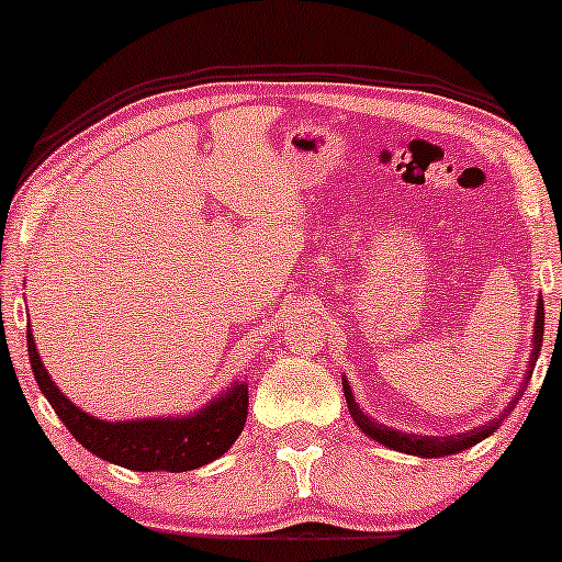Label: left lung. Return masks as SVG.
Listing matches in <instances>:
<instances>
[{"instance_id": "8db88e82", "label": "left lung", "mask_w": 562, "mask_h": 562, "mask_svg": "<svg viewBox=\"0 0 562 562\" xmlns=\"http://www.w3.org/2000/svg\"><path fill=\"white\" fill-rule=\"evenodd\" d=\"M541 338H544V303L539 301V306H537V327H533L531 362H528V364H531V370H533V362H537V357H539ZM531 370H528V378H531ZM528 378H526V383H528ZM344 393H346V404H348V412H351L353 423H357L367 436L375 438L378 443H383V447H389V449L404 451V454H417V457L457 454V451L473 447V443H479L486 436H492L494 430L499 428V423H502V417H499V420H494V423H488V425H481V428L470 430V434H457V436H412V434H398V430H391V428H385V425L370 420V417H367L364 412L359 409L357 402H353L351 389H348L346 380H344ZM520 393H524V389L518 391V396H520ZM518 396H515L513 406L518 404ZM513 406H507V412L513 409Z\"/></svg>"}]
</instances>
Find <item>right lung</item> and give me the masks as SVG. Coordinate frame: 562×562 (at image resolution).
I'll return each mask as SVG.
<instances>
[{
    "label": "right lung",
    "instance_id": "add662e5",
    "mask_svg": "<svg viewBox=\"0 0 562 562\" xmlns=\"http://www.w3.org/2000/svg\"><path fill=\"white\" fill-rule=\"evenodd\" d=\"M25 340H29L31 370H34L38 389L53 404L57 417L66 423L81 447L113 465L139 470V473H158V470L184 473V470L214 462L243 434L245 417H248V385L245 383H237L229 393L190 417L105 423L81 412L63 396L38 359L31 327L25 330Z\"/></svg>",
    "mask_w": 562,
    "mask_h": 562
}]
</instances>
